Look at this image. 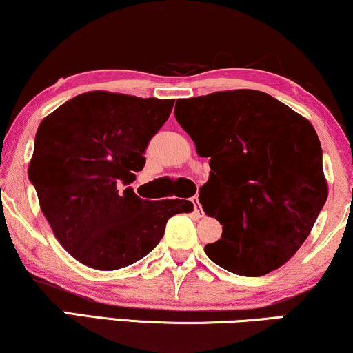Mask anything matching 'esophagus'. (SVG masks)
<instances>
[{
    "mask_svg": "<svg viewBox=\"0 0 353 353\" xmlns=\"http://www.w3.org/2000/svg\"><path fill=\"white\" fill-rule=\"evenodd\" d=\"M192 203H194V207H195V215H197L199 218H203L205 213H203L202 207H200V202H199L197 195H195V197H192Z\"/></svg>",
    "mask_w": 353,
    "mask_h": 353,
    "instance_id": "34e87169",
    "label": "esophagus"
}]
</instances>
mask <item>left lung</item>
Returning a JSON list of instances; mask_svg holds the SVG:
<instances>
[{"mask_svg":"<svg viewBox=\"0 0 353 353\" xmlns=\"http://www.w3.org/2000/svg\"><path fill=\"white\" fill-rule=\"evenodd\" d=\"M174 115L197 154L210 158L199 200L223 233L205 254L244 276L282 267L310 236L327 200L313 125L254 89L179 99Z\"/></svg>","mask_w":353,"mask_h":353,"instance_id":"obj_1","label":"left lung"}]
</instances>
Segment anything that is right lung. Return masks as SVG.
<instances>
[{
  "label": "right lung",
  "mask_w": 353,
  "mask_h": 353,
  "mask_svg": "<svg viewBox=\"0 0 353 353\" xmlns=\"http://www.w3.org/2000/svg\"><path fill=\"white\" fill-rule=\"evenodd\" d=\"M174 99L91 91L66 101L35 133L29 179L58 243L81 264L117 270L156 248L169 218L189 200H143L130 184Z\"/></svg>",
  "instance_id": "add662e5"
}]
</instances>
